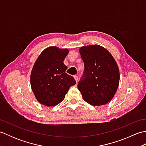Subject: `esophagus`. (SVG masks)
I'll return each mask as SVG.
<instances>
[{"instance_id": "obj_1", "label": "esophagus", "mask_w": 146, "mask_h": 146, "mask_svg": "<svg viewBox=\"0 0 146 146\" xmlns=\"http://www.w3.org/2000/svg\"><path fill=\"white\" fill-rule=\"evenodd\" d=\"M74 78H75V80H76V83H77V82H78V76L75 75V76H74Z\"/></svg>"}]
</instances>
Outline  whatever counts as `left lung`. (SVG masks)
<instances>
[{
	"label": "left lung",
	"mask_w": 146,
	"mask_h": 146,
	"mask_svg": "<svg viewBox=\"0 0 146 146\" xmlns=\"http://www.w3.org/2000/svg\"><path fill=\"white\" fill-rule=\"evenodd\" d=\"M85 69L78 84L83 100L94 106L108 103L119 85V67L112 55L97 44L80 49Z\"/></svg>",
	"instance_id": "1"
}]
</instances>
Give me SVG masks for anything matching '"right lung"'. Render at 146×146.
<instances>
[{
	"mask_svg": "<svg viewBox=\"0 0 146 146\" xmlns=\"http://www.w3.org/2000/svg\"><path fill=\"white\" fill-rule=\"evenodd\" d=\"M69 52L68 49L51 46L43 50L31 71L30 82L32 90L40 104L55 106L64 100L75 78L65 72L68 67L63 63Z\"/></svg>",
	"mask_w": 146,
	"mask_h": 146,
	"instance_id": "obj_1",
	"label": "right lung"
}]
</instances>
